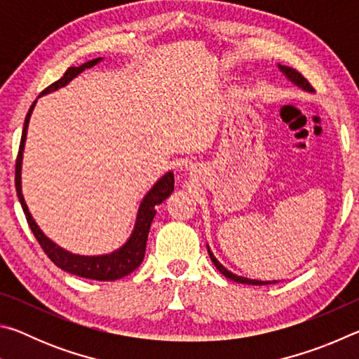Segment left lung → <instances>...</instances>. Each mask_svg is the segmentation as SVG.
I'll return each instance as SVG.
<instances>
[{
  "mask_svg": "<svg viewBox=\"0 0 359 359\" xmlns=\"http://www.w3.org/2000/svg\"><path fill=\"white\" fill-rule=\"evenodd\" d=\"M278 69H280V71L283 72V74L288 77V81H291V82H293L294 85H297V87H301L302 90H306V92H312V85L309 83L307 79L304 77L302 74H299V72H297L296 69H293V68H288V66H283V65H278ZM208 252H209V257H210V259H212V263L215 264L217 269L220 271L224 277L231 278V280H234V282H238V283H247V285H267V283H277V282H261V280H252V278H245V277L236 276V274H233V272H231V271H228L226 267H224L223 264L218 263V259L214 257V253L210 252L209 245H208Z\"/></svg>",
  "mask_w": 359,
  "mask_h": 359,
  "instance_id": "obj_1",
  "label": "left lung"
}]
</instances>
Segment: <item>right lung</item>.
Returning a JSON list of instances; mask_svg holds the SVG:
<instances>
[{
    "label": "right lung",
    "instance_id": "1",
    "mask_svg": "<svg viewBox=\"0 0 359 359\" xmlns=\"http://www.w3.org/2000/svg\"><path fill=\"white\" fill-rule=\"evenodd\" d=\"M101 60L102 58H95L81 66H71V68L66 69L62 79H58L57 82L48 85L46 90H42L39 96L55 92V90L65 87L66 83H69L72 79L81 74L82 71L92 68V66L101 62ZM34 104L36 101L33 102L32 107H29V111L25 117V123H23L19 155H17V160H15V190H17V196H19V201L22 204V209L25 212L27 222L33 231L36 241L39 242L42 250L46 252L48 258H50L52 263L57 264L60 269L69 272V274L92 278V280H101V282L117 280V278L131 274V272L135 271L136 267H139V264H141L144 259L150 224L156 214V205H160L169 196V194L174 191V174L168 172L163 175V177L158 180L154 187H151V190L145 194L141 205H139L135 229H133L130 239L126 241V244L123 247H120L118 250H115L109 255H100V257H82V255H74V253L66 252L65 248L58 247L55 242H52L39 229L38 224H36V222L33 220L32 214H29V210L25 204V199H23V194H22L20 174H22L23 147H25L27 130H28L29 117H32Z\"/></svg>",
    "mask_w": 359,
    "mask_h": 359
}]
</instances>
